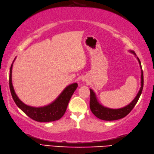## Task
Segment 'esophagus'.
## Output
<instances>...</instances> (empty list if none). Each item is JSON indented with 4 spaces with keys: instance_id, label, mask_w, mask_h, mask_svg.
Returning <instances> with one entry per match:
<instances>
[{
    "instance_id": "1",
    "label": "esophagus",
    "mask_w": 154,
    "mask_h": 154,
    "mask_svg": "<svg viewBox=\"0 0 154 154\" xmlns=\"http://www.w3.org/2000/svg\"><path fill=\"white\" fill-rule=\"evenodd\" d=\"M83 81H86V80H85L84 78H83Z\"/></svg>"
}]
</instances>
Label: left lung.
Returning a JSON list of instances; mask_svg holds the SVG:
<instances>
[{
  "label": "left lung",
  "instance_id": "obj_1",
  "mask_svg": "<svg viewBox=\"0 0 154 154\" xmlns=\"http://www.w3.org/2000/svg\"><path fill=\"white\" fill-rule=\"evenodd\" d=\"M129 52L132 54L136 57L140 64V66L141 68V87L140 88L138 93L136 95L135 98L128 105L124 107L119 108V109H111L106 107L105 106L102 105L100 102L98 101L97 98L96 97L95 92L93 90L90 89V107L91 112L93 114L97 117V118L101 119L103 121H115L118 120L126 117L130 112L132 111V109L134 108L135 105L137 103L140 96L142 94L143 90V86H144V76H143V71L142 69L140 60H139L138 57H136V54L134 51L129 50Z\"/></svg>",
  "mask_w": 154,
  "mask_h": 154
}]
</instances>
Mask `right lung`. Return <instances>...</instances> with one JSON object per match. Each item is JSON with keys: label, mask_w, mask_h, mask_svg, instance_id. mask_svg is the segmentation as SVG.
Returning <instances> with one entry per match:
<instances>
[{"label": "right lung", "mask_w": 154, "mask_h": 154, "mask_svg": "<svg viewBox=\"0 0 154 154\" xmlns=\"http://www.w3.org/2000/svg\"><path fill=\"white\" fill-rule=\"evenodd\" d=\"M16 59V58H15ZM15 60V59H14ZM13 63L10 69L9 85L12 96L16 105L29 117L37 122H51L59 120L65 113L67 106L72 95L78 87L77 83L68 85L52 103L43 107H32L25 104L20 100L15 93L12 80Z\"/></svg>", "instance_id": "obj_1"}]
</instances>
